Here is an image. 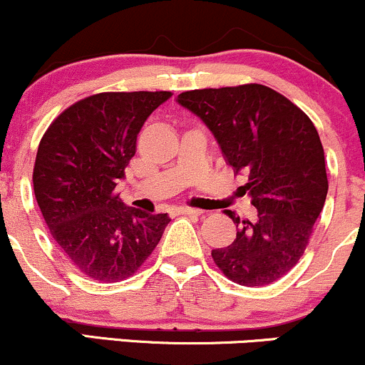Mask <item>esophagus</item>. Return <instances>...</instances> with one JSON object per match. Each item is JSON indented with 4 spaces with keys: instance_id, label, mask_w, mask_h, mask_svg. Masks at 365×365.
<instances>
[{
    "instance_id": "obj_1",
    "label": "esophagus",
    "mask_w": 365,
    "mask_h": 365,
    "mask_svg": "<svg viewBox=\"0 0 365 365\" xmlns=\"http://www.w3.org/2000/svg\"><path fill=\"white\" fill-rule=\"evenodd\" d=\"M178 215H202V209H197V207H188V206H182L177 209Z\"/></svg>"
}]
</instances>
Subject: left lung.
Returning a JSON list of instances; mask_svg holds the SVG:
<instances>
[{
	"label": "left lung",
	"instance_id": "obj_1",
	"mask_svg": "<svg viewBox=\"0 0 365 365\" xmlns=\"http://www.w3.org/2000/svg\"><path fill=\"white\" fill-rule=\"evenodd\" d=\"M177 101L211 130L230 166L245 171L242 187L257 220L242 223L228 247L212 250L216 266L242 287L283 278L304 255L328 194L319 133L290 99L261 83L182 92Z\"/></svg>",
	"mask_w": 365,
	"mask_h": 365
}]
</instances>
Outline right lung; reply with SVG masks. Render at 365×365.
<instances>
[{
	"mask_svg": "<svg viewBox=\"0 0 365 365\" xmlns=\"http://www.w3.org/2000/svg\"><path fill=\"white\" fill-rule=\"evenodd\" d=\"M170 98L168 91L89 96L66 108L39 142L36 200L54 242L92 279L137 273L170 223L168 215L127 207L115 192L142 125Z\"/></svg>",
	"mask_w": 365,
	"mask_h": 365,
	"instance_id": "right-lung-1",
	"label": "right lung"
}]
</instances>
